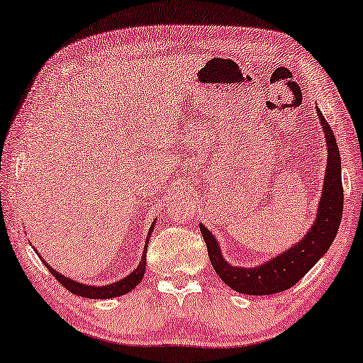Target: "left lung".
I'll use <instances>...</instances> for the list:
<instances>
[{"label": "left lung", "mask_w": 363, "mask_h": 363, "mask_svg": "<svg viewBox=\"0 0 363 363\" xmlns=\"http://www.w3.org/2000/svg\"><path fill=\"white\" fill-rule=\"evenodd\" d=\"M316 112L320 117L324 138H326L328 167L321 199L318 203L316 220L303 240L291 246L290 250L261 264L259 267H235L221 256L218 241L207 230V226L202 223L199 225L200 233H202L205 245H207L213 270L230 289L240 291V294L272 295L291 289L328 252L337 235L344 207L340 153L331 125L326 122L318 106Z\"/></svg>", "instance_id": "left-lung-1"}]
</instances>
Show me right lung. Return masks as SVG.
<instances>
[{
	"label": "right lung",
	"instance_id": "obj_1",
	"mask_svg": "<svg viewBox=\"0 0 363 363\" xmlns=\"http://www.w3.org/2000/svg\"><path fill=\"white\" fill-rule=\"evenodd\" d=\"M155 223L150 226V231H148V236H147V242H145V250H143V256H142V261L137 266V269L133 270L132 274H128L125 279L118 280V282H113L109 285H104V286H93V285H86V284H79V282H74L69 277H65L60 272H57L55 269H52V266H48L45 262L47 269H50V272L53 277H55L58 282H60L65 289L68 291H72L74 295H79V296H84V298H94V300H107V298H116V296H121V295H125L128 291H132L135 286H137L140 282H142L143 275H145V267H147V247H148V241H150V236L153 233V228H155Z\"/></svg>",
	"mask_w": 363,
	"mask_h": 363
}]
</instances>
